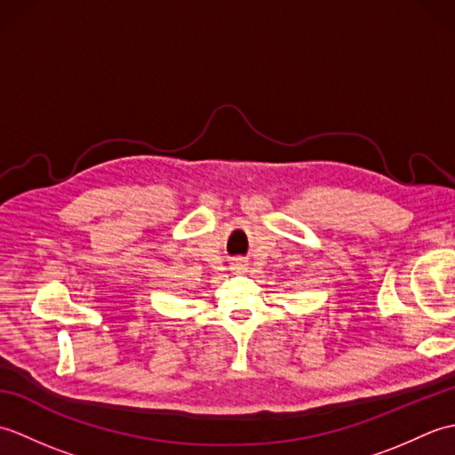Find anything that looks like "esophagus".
I'll return each mask as SVG.
<instances>
[{"mask_svg": "<svg viewBox=\"0 0 455 455\" xmlns=\"http://www.w3.org/2000/svg\"><path fill=\"white\" fill-rule=\"evenodd\" d=\"M246 269H248V264L243 262V259H236V262L233 264V272H236V274H244Z\"/></svg>", "mask_w": 455, "mask_h": 455, "instance_id": "1", "label": "esophagus"}]
</instances>
